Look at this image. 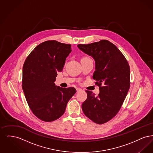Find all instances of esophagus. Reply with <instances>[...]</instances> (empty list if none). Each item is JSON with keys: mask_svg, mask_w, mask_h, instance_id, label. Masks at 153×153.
<instances>
[{"mask_svg": "<svg viewBox=\"0 0 153 153\" xmlns=\"http://www.w3.org/2000/svg\"><path fill=\"white\" fill-rule=\"evenodd\" d=\"M76 91H77V92H79L82 91V89L81 88H76Z\"/></svg>", "mask_w": 153, "mask_h": 153, "instance_id": "obj_1", "label": "esophagus"}]
</instances>
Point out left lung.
I'll return each mask as SVG.
<instances>
[{
    "label": "left lung",
    "instance_id": "8db88e82",
    "mask_svg": "<svg viewBox=\"0 0 153 153\" xmlns=\"http://www.w3.org/2000/svg\"><path fill=\"white\" fill-rule=\"evenodd\" d=\"M77 47L94 59L93 79L100 89L97 96L86 91L87 99L82 104V111L96 123H105L117 114L128 92L130 66L121 51L109 41L79 44Z\"/></svg>",
    "mask_w": 153,
    "mask_h": 153
}]
</instances>
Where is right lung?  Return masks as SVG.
Returning <instances> with one entry per match:
<instances>
[{
  "label": "right lung",
  "mask_w": 153,
  "mask_h": 153,
  "mask_svg": "<svg viewBox=\"0 0 153 153\" xmlns=\"http://www.w3.org/2000/svg\"><path fill=\"white\" fill-rule=\"evenodd\" d=\"M71 51V45L47 41L35 48L23 64L22 86L26 101L33 113L44 122L61 117L76 92L74 88L57 87L54 83Z\"/></svg>",
  "instance_id": "obj_1"
}]
</instances>
